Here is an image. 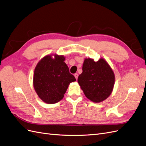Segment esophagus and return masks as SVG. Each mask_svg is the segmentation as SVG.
I'll use <instances>...</instances> for the list:
<instances>
[{
  "label": "esophagus",
  "mask_w": 146,
  "mask_h": 146,
  "mask_svg": "<svg viewBox=\"0 0 146 146\" xmlns=\"http://www.w3.org/2000/svg\"><path fill=\"white\" fill-rule=\"evenodd\" d=\"M74 76L75 78H76V79H78V73H75V74H74Z\"/></svg>",
  "instance_id": "esophagus-1"
}]
</instances>
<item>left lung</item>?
I'll use <instances>...</instances> for the list:
<instances>
[{
	"mask_svg": "<svg viewBox=\"0 0 146 146\" xmlns=\"http://www.w3.org/2000/svg\"><path fill=\"white\" fill-rule=\"evenodd\" d=\"M78 82L86 96L94 102L105 100L111 94L115 83V75L106 61L97 62L88 58L84 60L82 73Z\"/></svg>",
	"mask_w": 146,
	"mask_h": 146,
	"instance_id": "1",
	"label": "left lung"
}]
</instances>
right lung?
I'll use <instances>...</instances> for the list:
<instances>
[{"label":"right lung","instance_id":"right-lung-1","mask_svg":"<svg viewBox=\"0 0 146 146\" xmlns=\"http://www.w3.org/2000/svg\"><path fill=\"white\" fill-rule=\"evenodd\" d=\"M46 56L37 64L33 85L37 95L47 104H54L64 98L69 84L76 81L70 73L63 56Z\"/></svg>","mask_w":146,"mask_h":146}]
</instances>
